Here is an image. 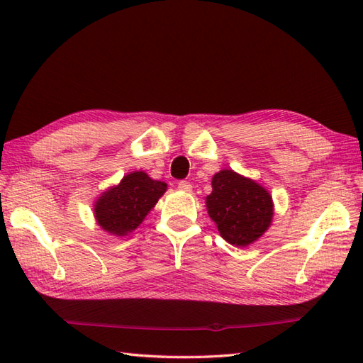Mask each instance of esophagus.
Returning a JSON list of instances; mask_svg holds the SVG:
<instances>
[{"instance_id":"obj_1","label":"esophagus","mask_w":363,"mask_h":363,"mask_svg":"<svg viewBox=\"0 0 363 363\" xmlns=\"http://www.w3.org/2000/svg\"><path fill=\"white\" fill-rule=\"evenodd\" d=\"M177 189L179 190H182V191H191V184L189 182V181H181V182H177Z\"/></svg>"}]
</instances>
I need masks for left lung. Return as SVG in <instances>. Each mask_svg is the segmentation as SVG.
I'll list each match as a JSON object with an SVG mask.
<instances>
[{
    "instance_id": "obj_1",
    "label": "left lung",
    "mask_w": 363,
    "mask_h": 363,
    "mask_svg": "<svg viewBox=\"0 0 363 363\" xmlns=\"http://www.w3.org/2000/svg\"><path fill=\"white\" fill-rule=\"evenodd\" d=\"M206 206L221 237L235 246H248L264 235L273 220V199L256 181L233 169L212 177Z\"/></svg>"
}]
</instances>
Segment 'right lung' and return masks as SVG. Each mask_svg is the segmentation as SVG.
<instances>
[{
    "mask_svg": "<svg viewBox=\"0 0 363 363\" xmlns=\"http://www.w3.org/2000/svg\"><path fill=\"white\" fill-rule=\"evenodd\" d=\"M165 191V182L151 179L145 172L129 173L96 199V223L112 235H128L140 226Z\"/></svg>",
    "mask_w": 363,
    "mask_h": 363,
    "instance_id": "1",
    "label": "right lung"
}]
</instances>
